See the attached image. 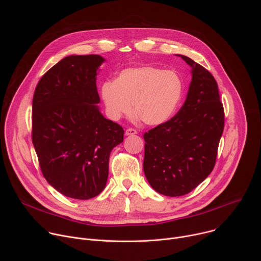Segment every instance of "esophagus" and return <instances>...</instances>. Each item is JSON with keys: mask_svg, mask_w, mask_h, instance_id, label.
<instances>
[{"mask_svg": "<svg viewBox=\"0 0 261 261\" xmlns=\"http://www.w3.org/2000/svg\"><path fill=\"white\" fill-rule=\"evenodd\" d=\"M125 134L126 135H135V134H137V131L135 129H133V128H129V129L126 130Z\"/></svg>", "mask_w": 261, "mask_h": 261, "instance_id": "34e87169", "label": "esophagus"}]
</instances>
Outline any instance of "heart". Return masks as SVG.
I'll return each mask as SVG.
<instances>
[{"mask_svg":"<svg viewBox=\"0 0 261 261\" xmlns=\"http://www.w3.org/2000/svg\"><path fill=\"white\" fill-rule=\"evenodd\" d=\"M182 91L184 84L176 72L145 65L123 69L114 82H104L100 97L111 120L129 115L134 102V109L142 121L158 126L173 116Z\"/></svg>","mask_w":261,"mask_h":261,"instance_id":"1","label":"heart"}]
</instances>
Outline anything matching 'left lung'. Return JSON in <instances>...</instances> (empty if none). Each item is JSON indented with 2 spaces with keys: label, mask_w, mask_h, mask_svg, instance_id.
Wrapping results in <instances>:
<instances>
[{
  "label": "left lung",
  "mask_w": 261,
  "mask_h": 261,
  "mask_svg": "<svg viewBox=\"0 0 261 261\" xmlns=\"http://www.w3.org/2000/svg\"><path fill=\"white\" fill-rule=\"evenodd\" d=\"M180 57L192 67L187 98L173 118L143 135L145 177L158 193L172 197L190 193L208 176L224 130L216 80L198 63Z\"/></svg>",
  "instance_id": "obj_1"
}]
</instances>
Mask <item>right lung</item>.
Instances as JSON below:
<instances>
[{"label": "right lung", "instance_id": "obj_1", "mask_svg": "<svg viewBox=\"0 0 261 261\" xmlns=\"http://www.w3.org/2000/svg\"><path fill=\"white\" fill-rule=\"evenodd\" d=\"M103 61L98 55L64 58L40 79L33 96L32 140L40 169L57 191L74 199L102 192L110 152L124 139L122 126L96 106Z\"/></svg>", "mask_w": 261, "mask_h": 261}]
</instances>
